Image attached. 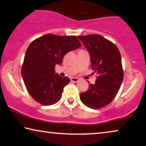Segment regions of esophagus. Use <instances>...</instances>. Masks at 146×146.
I'll list each match as a JSON object with an SVG mask.
<instances>
[{
    "instance_id": "esophagus-1",
    "label": "esophagus",
    "mask_w": 146,
    "mask_h": 146,
    "mask_svg": "<svg viewBox=\"0 0 146 146\" xmlns=\"http://www.w3.org/2000/svg\"><path fill=\"white\" fill-rule=\"evenodd\" d=\"M79 80V78H77V77H72V78H71V81H73V82H78Z\"/></svg>"
}]
</instances>
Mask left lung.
I'll use <instances>...</instances> for the list:
<instances>
[{"label":"left lung","instance_id":"1","mask_svg":"<svg viewBox=\"0 0 146 146\" xmlns=\"http://www.w3.org/2000/svg\"><path fill=\"white\" fill-rule=\"evenodd\" d=\"M77 37L88 50L91 68L98 75L95 84L80 94L81 101L88 108H102L114 100L123 81L121 54L115 44L99 35Z\"/></svg>","mask_w":146,"mask_h":146}]
</instances>
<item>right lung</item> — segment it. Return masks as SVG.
Returning a JSON list of instances; mask_svg holds the SVG:
<instances>
[{
  "mask_svg": "<svg viewBox=\"0 0 146 146\" xmlns=\"http://www.w3.org/2000/svg\"><path fill=\"white\" fill-rule=\"evenodd\" d=\"M81 46L75 36L53 34L44 35L29 44L21 75L29 94L36 102L46 106L59 102L70 79L56 74L55 67L61 65L68 52Z\"/></svg>",
  "mask_w": 146,
  "mask_h": 146,
  "instance_id": "right-lung-1",
  "label": "right lung"
}]
</instances>
